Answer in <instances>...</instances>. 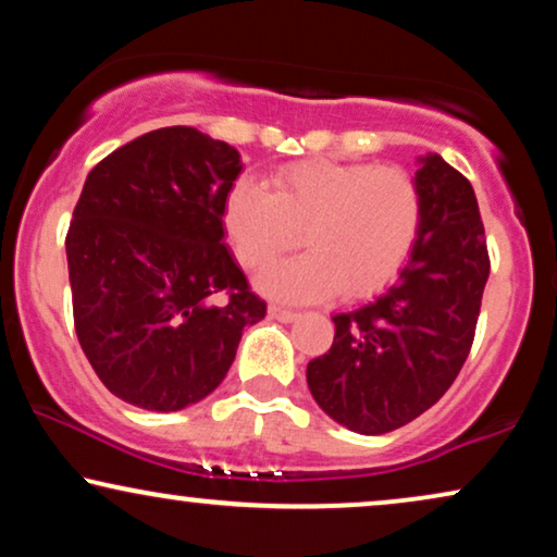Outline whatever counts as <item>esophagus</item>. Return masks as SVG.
Here are the masks:
<instances>
[{"label": "esophagus", "instance_id": "esophagus-1", "mask_svg": "<svg viewBox=\"0 0 557 557\" xmlns=\"http://www.w3.org/2000/svg\"><path fill=\"white\" fill-rule=\"evenodd\" d=\"M270 315H272V319L285 321V323L298 319V313L290 311V308H285V306H277V302H272V306H270Z\"/></svg>", "mask_w": 557, "mask_h": 557}]
</instances>
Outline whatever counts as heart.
<instances>
[{"label": "heart", "mask_w": 557, "mask_h": 557, "mask_svg": "<svg viewBox=\"0 0 557 557\" xmlns=\"http://www.w3.org/2000/svg\"><path fill=\"white\" fill-rule=\"evenodd\" d=\"M272 185L270 193L236 182L223 202V226L249 270L306 238L311 255L259 277V287L277 298L313 300L339 290L368 298L396 277L417 246L424 200L406 169L308 159L280 169Z\"/></svg>", "instance_id": "heart-1"}]
</instances>
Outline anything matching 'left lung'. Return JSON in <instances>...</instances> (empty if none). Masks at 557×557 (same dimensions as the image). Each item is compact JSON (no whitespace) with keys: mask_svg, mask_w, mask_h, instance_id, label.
<instances>
[{"mask_svg":"<svg viewBox=\"0 0 557 557\" xmlns=\"http://www.w3.org/2000/svg\"><path fill=\"white\" fill-rule=\"evenodd\" d=\"M424 218L398 283L336 313L334 344L308 362L315 404L360 434L408 424L455 383L475 339L488 246L473 185L440 153L417 172Z\"/></svg>","mask_w":557,"mask_h":557,"instance_id":"1","label":"left lung"}]
</instances>
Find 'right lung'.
<instances>
[{
	"instance_id": "1",
	"label": "right lung",
	"mask_w": 557,
	"mask_h": 557,
	"mask_svg": "<svg viewBox=\"0 0 557 557\" xmlns=\"http://www.w3.org/2000/svg\"><path fill=\"white\" fill-rule=\"evenodd\" d=\"M242 172L226 140L159 128L87 174L66 234L74 329L112 396L180 411L226 377L267 302L223 244Z\"/></svg>"
}]
</instances>
